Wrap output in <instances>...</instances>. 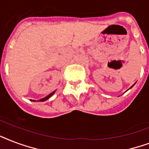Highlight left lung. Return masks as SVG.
<instances>
[{
	"mask_svg": "<svg viewBox=\"0 0 149 149\" xmlns=\"http://www.w3.org/2000/svg\"><path fill=\"white\" fill-rule=\"evenodd\" d=\"M134 84H135V83H134ZM134 85H132V86H131V88H132V87H133V86H134ZM130 88H129V89H130Z\"/></svg>",
	"mask_w": 149,
	"mask_h": 149,
	"instance_id": "8db88e82",
	"label": "left lung"
}]
</instances>
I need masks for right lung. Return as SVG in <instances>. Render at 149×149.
Listing matches in <instances>:
<instances>
[{"mask_svg": "<svg viewBox=\"0 0 149 149\" xmlns=\"http://www.w3.org/2000/svg\"><path fill=\"white\" fill-rule=\"evenodd\" d=\"M54 93H55V91H54V92H53V93H50L49 95H47V96H46V97H44V98H42V99H41V100H40V101H41V102H43V101H46V100H48L49 98L51 97L52 95H54ZM33 101H34V102H35L36 100H33Z\"/></svg>", "mask_w": 149, "mask_h": 149, "instance_id": "1", "label": "right lung"}]
</instances>
